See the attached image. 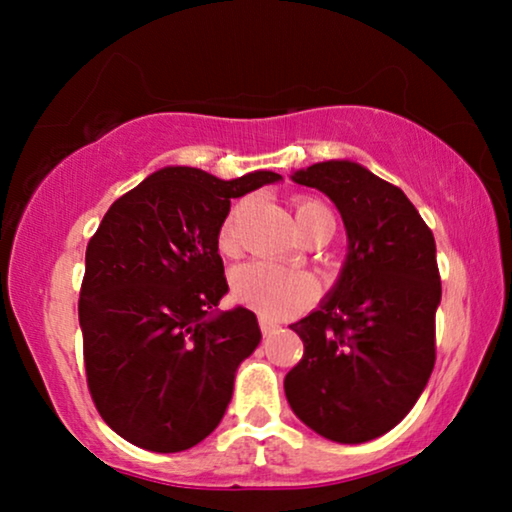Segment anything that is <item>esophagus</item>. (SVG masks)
<instances>
[{"mask_svg":"<svg viewBox=\"0 0 512 512\" xmlns=\"http://www.w3.org/2000/svg\"><path fill=\"white\" fill-rule=\"evenodd\" d=\"M259 327H262L264 336H271L273 332H277V329H280V325L273 323V320H271V318H266V316L259 318Z\"/></svg>","mask_w":512,"mask_h":512,"instance_id":"obj_1","label":"esophagus"}]
</instances>
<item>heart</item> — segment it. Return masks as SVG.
I'll return each mask as SVG.
<instances>
[{
    "label": "heart",
    "instance_id": "obj_1",
    "mask_svg": "<svg viewBox=\"0 0 512 512\" xmlns=\"http://www.w3.org/2000/svg\"><path fill=\"white\" fill-rule=\"evenodd\" d=\"M244 207L237 205L221 225L219 246L225 253L237 248V225ZM318 214H329L323 203L314 198H302L296 203V223L302 232ZM232 291L241 305L257 309L259 314L271 318L293 316L311 305L318 293V284L309 273L296 268L277 266L271 262H248L239 266L232 275Z\"/></svg>",
    "mask_w": 512,
    "mask_h": 512
}]
</instances>
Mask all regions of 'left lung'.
I'll use <instances>...</instances> for the list:
<instances>
[{
  "instance_id": "1",
  "label": "left lung",
  "mask_w": 512,
  "mask_h": 512,
  "mask_svg": "<svg viewBox=\"0 0 512 512\" xmlns=\"http://www.w3.org/2000/svg\"><path fill=\"white\" fill-rule=\"evenodd\" d=\"M291 178L336 205L348 257L320 307L291 325L305 352L284 393L318 436L368 443L404 420L436 363V241L402 189L357 162H316Z\"/></svg>"
}]
</instances>
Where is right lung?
<instances>
[{
    "instance_id": "1",
    "label": "right lung",
    "mask_w": 512,
    "mask_h": 512,
    "mask_svg": "<svg viewBox=\"0 0 512 512\" xmlns=\"http://www.w3.org/2000/svg\"><path fill=\"white\" fill-rule=\"evenodd\" d=\"M277 180L164 167L103 216L85 250L79 323L94 406L128 443L173 454L219 427L239 363L262 341L250 309L216 311L228 293L219 232L230 198Z\"/></svg>"
}]
</instances>
